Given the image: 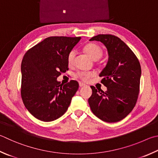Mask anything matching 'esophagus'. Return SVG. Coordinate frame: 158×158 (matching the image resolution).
<instances>
[{
	"mask_svg": "<svg viewBox=\"0 0 158 158\" xmlns=\"http://www.w3.org/2000/svg\"><path fill=\"white\" fill-rule=\"evenodd\" d=\"M79 86L80 87H83V86H85V84H84V83H82V82H79Z\"/></svg>",
	"mask_w": 158,
	"mask_h": 158,
	"instance_id": "esophagus-1",
	"label": "esophagus"
}]
</instances>
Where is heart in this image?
Returning <instances> with one entry per match:
<instances>
[{
  "mask_svg": "<svg viewBox=\"0 0 158 158\" xmlns=\"http://www.w3.org/2000/svg\"><path fill=\"white\" fill-rule=\"evenodd\" d=\"M84 50L92 59L97 60L101 58L103 54V50L102 48L94 43H90L86 44L84 48ZM74 57V51H71L68 55V64L72 65L73 63ZM93 76V73L90 72H79L76 74V77L82 81H87V80Z\"/></svg>",
  "mask_w": 158,
  "mask_h": 158,
  "instance_id": "obj_1",
  "label": "heart"
}]
</instances>
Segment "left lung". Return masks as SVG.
<instances>
[{"label":"left lung","mask_w":158,"mask_h":158,"mask_svg":"<svg viewBox=\"0 0 158 158\" xmlns=\"http://www.w3.org/2000/svg\"><path fill=\"white\" fill-rule=\"evenodd\" d=\"M90 41H101L106 47L108 61L99 77L107 88L104 92L91 85L93 93L88 99L92 112L106 122L125 118L136 104L139 93L141 66L138 59L128 45L117 36L99 34Z\"/></svg>","instance_id":"left-lung-1"}]
</instances>
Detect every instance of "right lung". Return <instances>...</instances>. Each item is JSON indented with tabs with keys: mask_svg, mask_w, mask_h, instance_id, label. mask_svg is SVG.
Listing matches in <instances>:
<instances>
[{
	"mask_svg": "<svg viewBox=\"0 0 158 158\" xmlns=\"http://www.w3.org/2000/svg\"><path fill=\"white\" fill-rule=\"evenodd\" d=\"M80 39L50 36L25 54L21 63V98L36 119L54 121L67 111L79 84L71 80L62 85L56 79L68 70V55Z\"/></svg>",
	"mask_w": 158,
	"mask_h": 158,
	"instance_id": "add662e5",
	"label": "right lung"
}]
</instances>
